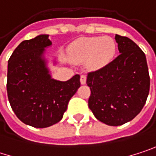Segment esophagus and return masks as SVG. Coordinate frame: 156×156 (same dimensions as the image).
<instances>
[{
  "mask_svg": "<svg viewBox=\"0 0 156 156\" xmlns=\"http://www.w3.org/2000/svg\"><path fill=\"white\" fill-rule=\"evenodd\" d=\"M86 81H87V76L86 75H81L80 76V83L82 84V85H84V84H86Z\"/></svg>",
  "mask_w": 156,
  "mask_h": 156,
  "instance_id": "1",
  "label": "esophagus"
}]
</instances>
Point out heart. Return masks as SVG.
<instances>
[{"label":"heart","instance_id":"1","mask_svg":"<svg viewBox=\"0 0 156 156\" xmlns=\"http://www.w3.org/2000/svg\"><path fill=\"white\" fill-rule=\"evenodd\" d=\"M117 46L111 37H90L77 41L71 47L72 58L77 61L87 60L93 69H100L115 58Z\"/></svg>","mask_w":156,"mask_h":156}]
</instances>
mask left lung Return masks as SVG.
<instances>
[{
	"label": "left lung",
	"instance_id": "8db88e82",
	"mask_svg": "<svg viewBox=\"0 0 156 156\" xmlns=\"http://www.w3.org/2000/svg\"><path fill=\"white\" fill-rule=\"evenodd\" d=\"M120 55L107 66L87 73L88 108L96 118L108 126H121L143 109L150 89L144 51L127 37L115 35Z\"/></svg>",
	"mask_w": 156,
	"mask_h": 156
}]
</instances>
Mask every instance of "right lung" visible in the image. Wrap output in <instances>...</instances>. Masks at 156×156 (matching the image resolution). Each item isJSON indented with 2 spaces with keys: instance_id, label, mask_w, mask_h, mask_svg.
Masks as SVG:
<instances>
[{
  "instance_id": "obj_1",
  "label": "right lung",
  "mask_w": 156,
  "mask_h": 156,
  "mask_svg": "<svg viewBox=\"0 0 156 156\" xmlns=\"http://www.w3.org/2000/svg\"><path fill=\"white\" fill-rule=\"evenodd\" d=\"M48 35L23 41L8 61L7 94L17 117L37 128L59 122L80 87V76L68 81L50 78L42 54L51 45Z\"/></svg>"
}]
</instances>
